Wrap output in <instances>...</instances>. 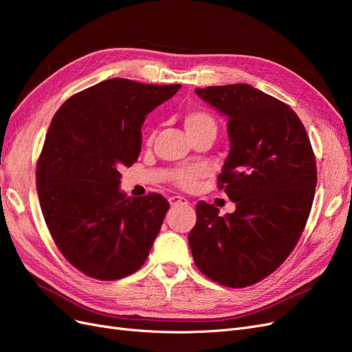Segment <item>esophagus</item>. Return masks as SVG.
<instances>
[{"mask_svg":"<svg viewBox=\"0 0 352 352\" xmlns=\"http://www.w3.org/2000/svg\"><path fill=\"white\" fill-rule=\"evenodd\" d=\"M168 202H170V206H172V207L188 206V204H189L188 199L184 198V197H170V198H168Z\"/></svg>","mask_w":352,"mask_h":352,"instance_id":"obj_1","label":"esophagus"}]
</instances>
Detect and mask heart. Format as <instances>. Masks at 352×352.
<instances>
[{"mask_svg": "<svg viewBox=\"0 0 352 352\" xmlns=\"http://www.w3.org/2000/svg\"><path fill=\"white\" fill-rule=\"evenodd\" d=\"M184 124H185V129L189 136L197 135V133L204 132V131H214L216 132V129H217L216 120L212 119V117L206 111L186 113L184 117ZM201 176H202L201 168L182 170V172H179L176 175V184L182 188H192Z\"/></svg>", "mask_w": 352, "mask_h": 352, "instance_id": "1", "label": "heart"}]
</instances>
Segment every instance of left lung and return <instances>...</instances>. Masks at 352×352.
Returning a JSON list of instances; mask_svg holds the SVG:
<instances>
[{"mask_svg":"<svg viewBox=\"0 0 352 352\" xmlns=\"http://www.w3.org/2000/svg\"><path fill=\"white\" fill-rule=\"evenodd\" d=\"M228 117L230 150L219 175L236 210L199 201L189 247L202 274L245 287L267 278L292 252L314 199L317 167L300 117L247 83L195 89Z\"/></svg>","mask_w":352,"mask_h":352,"instance_id":"left-lung-1","label":"left lung"}]
</instances>
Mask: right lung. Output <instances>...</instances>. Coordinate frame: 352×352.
<instances>
[{
	"mask_svg": "<svg viewBox=\"0 0 352 352\" xmlns=\"http://www.w3.org/2000/svg\"><path fill=\"white\" fill-rule=\"evenodd\" d=\"M182 85L114 78L70 97L52 119L36 166L41 210L52 239L78 270L117 280L145 263L168 202L127 198L120 168L141 153L145 116Z\"/></svg>",
	"mask_w": 352,
	"mask_h": 352,
	"instance_id": "obj_1",
	"label": "right lung"
}]
</instances>
